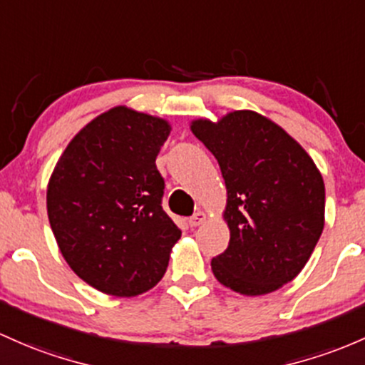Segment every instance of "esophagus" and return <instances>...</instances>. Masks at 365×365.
<instances>
[{
	"mask_svg": "<svg viewBox=\"0 0 365 365\" xmlns=\"http://www.w3.org/2000/svg\"><path fill=\"white\" fill-rule=\"evenodd\" d=\"M204 222H206V213H202V211H199V213L192 215L190 218H189V225L190 227H199Z\"/></svg>",
	"mask_w": 365,
	"mask_h": 365,
	"instance_id": "1",
	"label": "esophagus"
}]
</instances>
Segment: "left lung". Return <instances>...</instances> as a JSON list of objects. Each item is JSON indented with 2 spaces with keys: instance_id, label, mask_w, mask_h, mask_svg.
<instances>
[{
  "instance_id": "left-lung-1",
  "label": "left lung",
  "mask_w": 365,
  "mask_h": 365,
  "mask_svg": "<svg viewBox=\"0 0 365 365\" xmlns=\"http://www.w3.org/2000/svg\"><path fill=\"white\" fill-rule=\"evenodd\" d=\"M192 133L220 164L227 185L230 241L211 259L215 277L241 294L279 289L302 272L324 228L322 175L282 128L253 110H235Z\"/></svg>"
}]
</instances>
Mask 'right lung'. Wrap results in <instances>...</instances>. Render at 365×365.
I'll return each instance as SVG.
<instances>
[{
	"label": "right lung",
	"mask_w": 365,
	"mask_h": 365,
	"mask_svg": "<svg viewBox=\"0 0 365 365\" xmlns=\"http://www.w3.org/2000/svg\"><path fill=\"white\" fill-rule=\"evenodd\" d=\"M170 130L164 119L114 107L72 138L48 183L60 253L102 293L130 298L154 287L182 235L163 210L155 166Z\"/></svg>",
	"instance_id": "right-lung-1"
}]
</instances>
